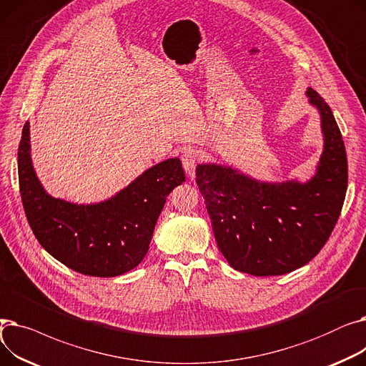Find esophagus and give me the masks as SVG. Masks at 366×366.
Returning a JSON list of instances; mask_svg holds the SVG:
<instances>
[{
  "label": "esophagus",
  "mask_w": 366,
  "mask_h": 366,
  "mask_svg": "<svg viewBox=\"0 0 366 366\" xmlns=\"http://www.w3.org/2000/svg\"><path fill=\"white\" fill-rule=\"evenodd\" d=\"M181 160H182V166H184V169L187 172V177L189 179H194V177H196V166L199 163V154H197V151H194V149L184 151Z\"/></svg>",
  "instance_id": "obj_1"
}]
</instances>
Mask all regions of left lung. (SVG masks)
Here are the masks:
<instances>
[{
    "instance_id": "8db88e82",
    "label": "left lung",
    "mask_w": 366,
    "mask_h": 366,
    "mask_svg": "<svg viewBox=\"0 0 366 366\" xmlns=\"http://www.w3.org/2000/svg\"><path fill=\"white\" fill-rule=\"evenodd\" d=\"M320 114L323 151L307 181H258L215 163L196 169V181L224 258L252 276H280L312 261L330 239L347 191V156L330 105L312 87Z\"/></svg>"
}]
</instances>
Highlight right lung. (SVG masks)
Masks as SVG:
<instances>
[{
    "label": "right lung",
    "mask_w": 366,
    "mask_h": 366,
    "mask_svg": "<svg viewBox=\"0 0 366 366\" xmlns=\"http://www.w3.org/2000/svg\"><path fill=\"white\" fill-rule=\"evenodd\" d=\"M29 123L17 151L19 188L28 222L46 251L71 270L115 277L141 264L170 191L185 181L179 159H167L108 200L76 204L51 197L32 166Z\"/></svg>",
    "instance_id": "obj_1"
}]
</instances>
